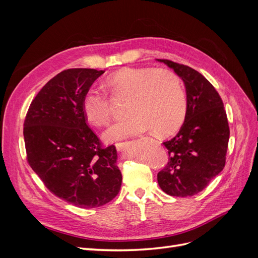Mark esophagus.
<instances>
[{
  "label": "esophagus",
  "mask_w": 258,
  "mask_h": 258,
  "mask_svg": "<svg viewBox=\"0 0 258 258\" xmlns=\"http://www.w3.org/2000/svg\"><path fill=\"white\" fill-rule=\"evenodd\" d=\"M115 145H116L117 151H122L124 145H126V143H124V142H117Z\"/></svg>",
  "instance_id": "esophagus-1"
}]
</instances>
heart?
<instances>
[{
	"label": "heart",
	"mask_w": 258,
	"mask_h": 258,
	"mask_svg": "<svg viewBox=\"0 0 258 258\" xmlns=\"http://www.w3.org/2000/svg\"><path fill=\"white\" fill-rule=\"evenodd\" d=\"M105 87L115 98H128L126 118L116 121L103 135L107 142L152 129L155 135L173 134L183 123L186 93L175 73L167 69L122 68L108 75ZM83 113L90 123L104 127L112 116V103L105 92L91 88L85 93Z\"/></svg>",
	"instance_id": "1"
}]
</instances>
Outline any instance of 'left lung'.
I'll return each mask as SVG.
<instances>
[{
    "instance_id": "1",
    "label": "left lung",
    "mask_w": 258,
    "mask_h": 258,
    "mask_svg": "<svg viewBox=\"0 0 258 258\" xmlns=\"http://www.w3.org/2000/svg\"><path fill=\"white\" fill-rule=\"evenodd\" d=\"M157 60L181 77L187 96L183 126L163 142L169 160L157 181L170 196L190 197L204 190L225 167L230 135L227 115L222 98L204 75L188 66Z\"/></svg>"
}]
</instances>
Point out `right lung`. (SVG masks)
I'll return each mask as SVG.
<instances>
[{"label": "right lung", "mask_w": 258, "mask_h": 258, "mask_svg": "<svg viewBox=\"0 0 258 258\" xmlns=\"http://www.w3.org/2000/svg\"><path fill=\"white\" fill-rule=\"evenodd\" d=\"M103 73L60 72L37 93L23 122L29 166L54 196L83 209L113 200L122 179L115 145L103 146L82 108L85 93Z\"/></svg>", "instance_id": "obj_1"}]
</instances>
